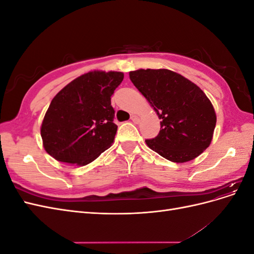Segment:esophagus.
Segmentation results:
<instances>
[{"label":"esophagus","mask_w":254,"mask_h":254,"mask_svg":"<svg viewBox=\"0 0 254 254\" xmlns=\"http://www.w3.org/2000/svg\"><path fill=\"white\" fill-rule=\"evenodd\" d=\"M130 119H131V121L134 123V124H137V123H140V119H139V117H137V115L132 114L131 117H130Z\"/></svg>","instance_id":"34e87169"}]
</instances>
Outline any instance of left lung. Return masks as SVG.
Returning <instances> with one entry per match:
<instances>
[{"label": "left lung", "instance_id": "8db88e82", "mask_svg": "<svg viewBox=\"0 0 254 254\" xmlns=\"http://www.w3.org/2000/svg\"><path fill=\"white\" fill-rule=\"evenodd\" d=\"M129 77L161 120L158 135L145 140L150 149L172 162L183 163L209 147L216 114L200 88L165 68H141L130 72Z\"/></svg>", "mask_w": 254, "mask_h": 254}]
</instances>
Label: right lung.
<instances>
[{
	"mask_svg": "<svg viewBox=\"0 0 254 254\" xmlns=\"http://www.w3.org/2000/svg\"><path fill=\"white\" fill-rule=\"evenodd\" d=\"M124 78L122 72H89L74 79L53 98L44 115V149L60 162L87 165L113 143L111 96Z\"/></svg>",
	"mask_w": 254,
	"mask_h": 254,
	"instance_id": "add662e5",
	"label": "right lung"
}]
</instances>
